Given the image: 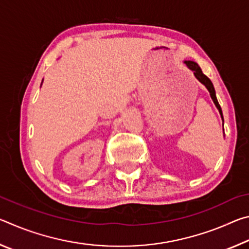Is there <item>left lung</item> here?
<instances>
[{"instance_id":"obj_1","label":"left lung","mask_w":249,"mask_h":249,"mask_svg":"<svg viewBox=\"0 0 249 249\" xmlns=\"http://www.w3.org/2000/svg\"><path fill=\"white\" fill-rule=\"evenodd\" d=\"M184 62H185V65L188 66V68H190V69L193 71V72H195L196 78L197 80H199V81H200L201 83H203L204 86L206 87V89L209 90L211 98H212L214 104L216 105V107L218 108V112H220L221 116L223 117L222 108H221V107H220V104H218V102H217V99H216V95H215V90H214L213 83L211 82V80H210L208 77H206V75H205L203 72H202L201 68L196 64V62H193V61H184Z\"/></svg>"}]
</instances>
